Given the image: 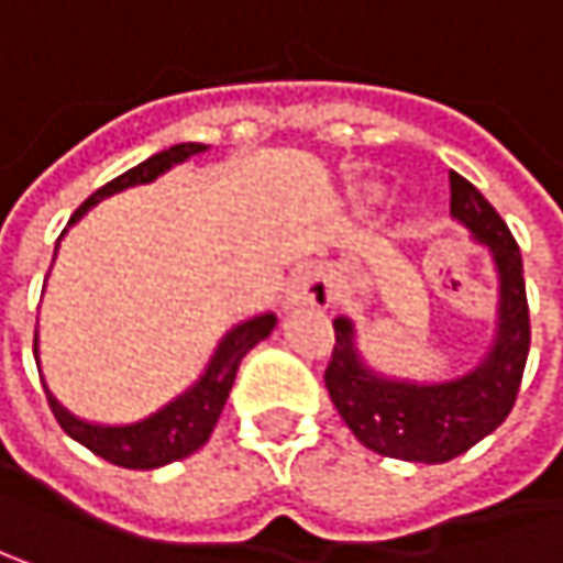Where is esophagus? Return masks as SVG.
Here are the masks:
<instances>
[{
	"label": "esophagus",
	"instance_id": "esophagus-1",
	"mask_svg": "<svg viewBox=\"0 0 563 563\" xmlns=\"http://www.w3.org/2000/svg\"><path fill=\"white\" fill-rule=\"evenodd\" d=\"M334 299V289H331V280L321 267H299L292 274V280L286 286V302L289 306H328Z\"/></svg>",
	"mask_w": 563,
	"mask_h": 563
}]
</instances>
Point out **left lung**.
Segmentation results:
<instances>
[{
    "label": "left lung",
    "mask_w": 563,
    "mask_h": 563,
    "mask_svg": "<svg viewBox=\"0 0 563 563\" xmlns=\"http://www.w3.org/2000/svg\"><path fill=\"white\" fill-rule=\"evenodd\" d=\"M449 210L490 251L500 302L494 344L478 366L446 382H408L376 373L356 350L350 318H334V350L324 385L338 413L366 449L440 465L494 433L516 405L529 356V302L522 280V254L500 213L478 187L449 172Z\"/></svg>",
    "instance_id": "left-lung-1"
}]
</instances>
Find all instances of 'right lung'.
I'll return each instance as SVG.
<instances>
[{"label": "right lung", "instance_id": "right-lung-1", "mask_svg": "<svg viewBox=\"0 0 563 563\" xmlns=\"http://www.w3.org/2000/svg\"><path fill=\"white\" fill-rule=\"evenodd\" d=\"M197 152H207L203 143H178L172 150L155 152L152 158L140 162L136 168L123 172L120 178L108 181L104 187H98L82 207L73 213L69 225L79 222L98 200L111 197L117 190H126V187H136V184L155 181L158 175H165L172 165H178L184 158L197 155ZM66 232V229H63ZM277 324V314L264 312L254 314L249 321L235 324L232 331H225V338L219 341V347L210 356L203 376L194 382L184 395H178L175 401H168L165 408H158L150 413L146 420H136V423H126V427H101V423H88L82 417L69 413L51 391H47V401H51V411L56 417V423L85 449H91L95 455H101L104 462L120 465V468H136V472H150V468H162L168 462H178L187 459L190 452L203 446L213 433L216 420L225 408V398L232 391V382L239 373V363L242 356L249 353L254 344H261ZM34 356H37V338H34Z\"/></svg>", "mask_w": 563, "mask_h": 563}]
</instances>
